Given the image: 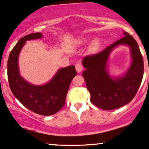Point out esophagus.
<instances>
[{
	"instance_id": "obj_1",
	"label": "esophagus",
	"mask_w": 149,
	"mask_h": 149,
	"mask_svg": "<svg viewBox=\"0 0 149 149\" xmlns=\"http://www.w3.org/2000/svg\"><path fill=\"white\" fill-rule=\"evenodd\" d=\"M83 67L82 66V64H81V63H77L76 64V71L78 72V73H80V72H81L83 71Z\"/></svg>"
}]
</instances>
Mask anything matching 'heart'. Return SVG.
<instances>
[{"instance_id":"1","label":"heart","mask_w":149,"mask_h":149,"mask_svg":"<svg viewBox=\"0 0 149 149\" xmlns=\"http://www.w3.org/2000/svg\"><path fill=\"white\" fill-rule=\"evenodd\" d=\"M97 45V41H95V42H93L92 47H95V46Z\"/></svg>"}]
</instances>
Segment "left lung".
I'll return each instance as SVG.
<instances>
[{
    "label": "left lung",
    "instance_id": "8db88e82",
    "mask_svg": "<svg viewBox=\"0 0 149 149\" xmlns=\"http://www.w3.org/2000/svg\"><path fill=\"white\" fill-rule=\"evenodd\" d=\"M125 37L109 45L103 51L83 58L86 68L83 76L91 93V102L104 110L115 109L132 100L141 83L143 61L138 44L133 37L123 32ZM130 47L132 61L130 68L120 77H112L107 66L111 52L118 45Z\"/></svg>",
    "mask_w": 149,
    "mask_h": 149
}]
</instances>
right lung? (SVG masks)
Listing matches in <instances>:
<instances>
[{"label": "right lung", "instance_id": "add662e5", "mask_svg": "<svg viewBox=\"0 0 149 149\" xmlns=\"http://www.w3.org/2000/svg\"><path fill=\"white\" fill-rule=\"evenodd\" d=\"M42 37V33L36 32L24 36L17 42L8 58V78L13 94L24 107L38 114L49 116L63 107L70 83L77 72L72 65L59 68L53 78L44 85L37 86L25 81L19 74V53L26 41Z\"/></svg>", "mask_w": 149, "mask_h": 149}]
</instances>
